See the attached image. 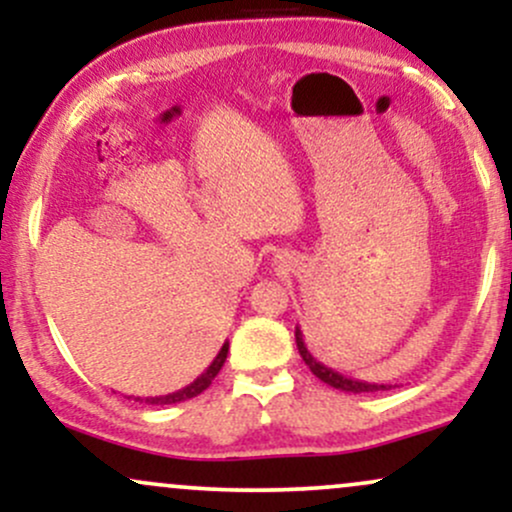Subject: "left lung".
I'll return each mask as SVG.
<instances>
[{"mask_svg":"<svg viewBox=\"0 0 512 512\" xmlns=\"http://www.w3.org/2000/svg\"><path fill=\"white\" fill-rule=\"evenodd\" d=\"M296 346H298V354L303 356L305 366L313 370L315 378H320L322 383H327L330 387H334V390L354 392V395H358V392H380V390H390V387H392V385H378V383H363V380L346 378V375L337 373V370L327 368L325 363L317 361V358L308 351V346H305V342H303L301 327H296Z\"/></svg>","mask_w":512,"mask_h":512,"instance_id":"8db88e82","label":"left lung"}]
</instances>
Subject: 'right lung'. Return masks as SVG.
<instances>
[{
    "mask_svg": "<svg viewBox=\"0 0 512 512\" xmlns=\"http://www.w3.org/2000/svg\"><path fill=\"white\" fill-rule=\"evenodd\" d=\"M226 356H228V342L221 346V351H219V354H216L214 361H211V366H209L207 370H204L202 375H199L195 383H190L187 387H182V390H178V392H170V395L146 397L144 402H146V404H178V402H185V399H192V397L202 395V392L207 390V387L211 385V380H214L216 375H219V370H221V366H223V361H226ZM137 399H139V397H137ZM139 402H142V399H139Z\"/></svg>",
    "mask_w": 512,
    "mask_h": 512,
    "instance_id": "add662e5",
    "label": "right lung"
}]
</instances>
